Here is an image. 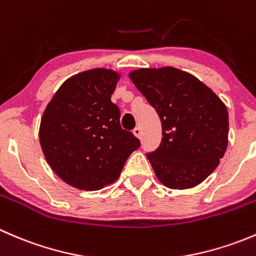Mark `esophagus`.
Here are the masks:
<instances>
[{
    "label": "esophagus",
    "mask_w": 256,
    "mask_h": 256,
    "mask_svg": "<svg viewBox=\"0 0 256 256\" xmlns=\"http://www.w3.org/2000/svg\"><path fill=\"white\" fill-rule=\"evenodd\" d=\"M132 132H134V135L136 136V138H141V128H134Z\"/></svg>",
    "instance_id": "34e87169"
}]
</instances>
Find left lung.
<instances>
[{
	"mask_svg": "<svg viewBox=\"0 0 256 256\" xmlns=\"http://www.w3.org/2000/svg\"><path fill=\"white\" fill-rule=\"evenodd\" d=\"M128 76L161 120V144L146 154L160 182L172 190L200 184L228 146L226 105L200 79L172 66L138 69Z\"/></svg>",
	"mask_w": 256,
	"mask_h": 256,
	"instance_id": "obj_1",
	"label": "left lung"
}]
</instances>
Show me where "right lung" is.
<instances>
[{
	"label": "right lung",
	"mask_w": 256,
	"mask_h": 256,
	"mask_svg": "<svg viewBox=\"0 0 256 256\" xmlns=\"http://www.w3.org/2000/svg\"><path fill=\"white\" fill-rule=\"evenodd\" d=\"M118 76L92 69L62 84L40 120L46 160L62 180L84 190H102L120 176L140 140L120 125L112 102Z\"/></svg>",
	"instance_id": "obj_1"
}]
</instances>
